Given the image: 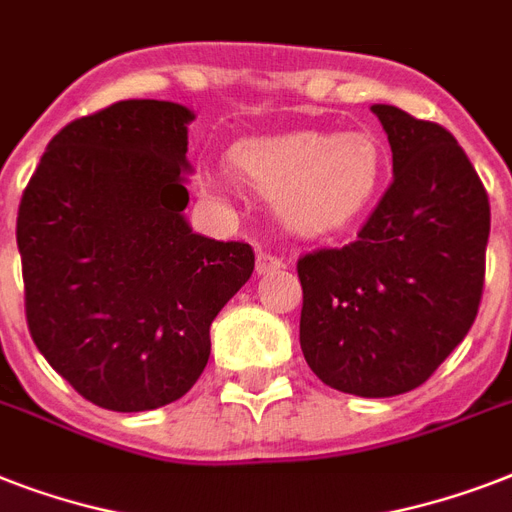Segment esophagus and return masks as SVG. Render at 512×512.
Listing matches in <instances>:
<instances>
[{
  "label": "esophagus",
  "instance_id": "1",
  "mask_svg": "<svg viewBox=\"0 0 512 512\" xmlns=\"http://www.w3.org/2000/svg\"><path fill=\"white\" fill-rule=\"evenodd\" d=\"M284 268V260L276 257L273 252H257V273L265 276V273H276Z\"/></svg>",
  "mask_w": 512,
  "mask_h": 512
}]
</instances>
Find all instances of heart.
<instances>
[{
	"label": "heart",
	"mask_w": 512,
	"mask_h": 512,
	"mask_svg": "<svg viewBox=\"0 0 512 512\" xmlns=\"http://www.w3.org/2000/svg\"><path fill=\"white\" fill-rule=\"evenodd\" d=\"M233 172L257 199L276 204L300 236L340 231L372 201L382 177L380 143L366 132H297L233 148Z\"/></svg>",
	"instance_id": "obj_1"
}]
</instances>
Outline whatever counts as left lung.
I'll list each match as a JSON object with an SVG mask.
<instances>
[{"mask_svg":"<svg viewBox=\"0 0 512 512\" xmlns=\"http://www.w3.org/2000/svg\"><path fill=\"white\" fill-rule=\"evenodd\" d=\"M372 111L393 183L356 241L297 260L300 348L329 388L385 398L420 388L473 327L492 212L452 132L396 106Z\"/></svg>","mask_w":512,"mask_h":512,"instance_id":"8db88e82","label":"left lung"}]
</instances>
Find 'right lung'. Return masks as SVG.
<instances>
[{"mask_svg":"<svg viewBox=\"0 0 512 512\" xmlns=\"http://www.w3.org/2000/svg\"><path fill=\"white\" fill-rule=\"evenodd\" d=\"M188 122L170 100L74 119L20 199L28 332L79 396L111 412L183 398L207 366L212 321L255 271L249 244L185 223Z\"/></svg>","mask_w":512,"mask_h":512,"instance_id":"right-lung-1","label":"right lung"}]
</instances>
